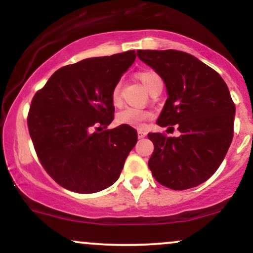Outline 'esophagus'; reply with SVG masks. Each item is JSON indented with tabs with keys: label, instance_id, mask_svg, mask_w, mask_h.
<instances>
[{
	"label": "esophagus",
	"instance_id": "esophagus-1",
	"mask_svg": "<svg viewBox=\"0 0 253 253\" xmlns=\"http://www.w3.org/2000/svg\"><path fill=\"white\" fill-rule=\"evenodd\" d=\"M146 134H147V133L145 132V130H141V129L138 130V138H139V139L145 138V136H146Z\"/></svg>",
	"mask_w": 253,
	"mask_h": 253
}]
</instances>
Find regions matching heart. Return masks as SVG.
I'll use <instances>...</instances> for the list:
<instances>
[{
  "label": "heart",
  "instance_id": "1",
  "mask_svg": "<svg viewBox=\"0 0 253 253\" xmlns=\"http://www.w3.org/2000/svg\"><path fill=\"white\" fill-rule=\"evenodd\" d=\"M138 78L141 83L151 91L158 83L162 82L161 77L155 71H141L138 74ZM112 100L114 103H118L120 100V85H115L112 91ZM151 118V113L147 110L126 107L118 113L117 121L121 125L134 127V128H143L145 123Z\"/></svg>",
  "mask_w": 253,
  "mask_h": 253
}]
</instances>
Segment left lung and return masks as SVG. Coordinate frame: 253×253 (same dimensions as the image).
<instances>
[{
	"label": "left lung",
	"mask_w": 253,
	"mask_h": 253,
	"mask_svg": "<svg viewBox=\"0 0 253 253\" xmlns=\"http://www.w3.org/2000/svg\"><path fill=\"white\" fill-rule=\"evenodd\" d=\"M167 86L157 125L179 136L149 133L155 145L149 168L157 182L173 190L207 181L222 163L233 139L236 106L225 81L196 57L177 50H139Z\"/></svg>",
	"instance_id": "8db88e82"
}]
</instances>
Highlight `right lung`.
Instances as JSON below:
<instances>
[{
  "mask_svg": "<svg viewBox=\"0 0 253 253\" xmlns=\"http://www.w3.org/2000/svg\"><path fill=\"white\" fill-rule=\"evenodd\" d=\"M135 51L86 58L54 72L34 95L27 123L40 163L62 185L92 194L118 181L135 146L133 127L104 129L114 119L112 91Z\"/></svg>",
  "mask_w": 253,
  "mask_h": 253,
  "instance_id": "1",
  "label": "right lung"
}]
</instances>
